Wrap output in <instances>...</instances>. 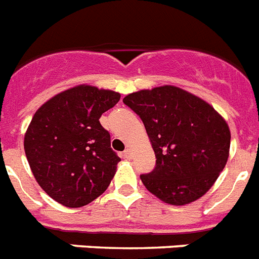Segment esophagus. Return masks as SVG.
<instances>
[{
  "mask_svg": "<svg viewBox=\"0 0 259 259\" xmlns=\"http://www.w3.org/2000/svg\"><path fill=\"white\" fill-rule=\"evenodd\" d=\"M123 158H126V159H130L132 158V151H130V149H126L125 151H123Z\"/></svg>",
  "mask_w": 259,
  "mask_h": 259,
  "instance_id": "1",
  "label": "esophagus"
}]
</instances>
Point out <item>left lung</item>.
Wrapping results in <instances>:
<instances>
[{
  "mask_svg": "<svg viewBox=\"0 0 259 259\" xmlns=\"http://www.w3.org/2000/svg\"><path fill=\"white\" fill-rule=\"evenodd\" d=\"M142 119L155 153V168L143 186L171 205L205 195L229 158L227 121L203 99L174 85L142 89L123 99Z\"/></svg>",
  "mask_w": 259,
  "mask_h": 259,
  "instance_id": "obj_1",
  "label": "left lung"
}]
</instances>
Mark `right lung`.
I'll return each mask as SVG.
<instances>
[{"label": "right lung", "instance_id": "right-lung-1", "mask_svg": "<svg viewBox=\"0 0 259 259\" xmlns=\"http://www.w3.org/2000/svg\"><path fill=\"white\" fill-rule=\"evenodd\" d=\"M119 97L81 84L51 97L32 117L23 141L26 158L39 186L62 205H87L112 182L121 159L99 119Z\"/></svg>", "mask_w": 259, "mask_h": 259}]
</instances>
